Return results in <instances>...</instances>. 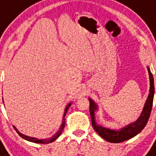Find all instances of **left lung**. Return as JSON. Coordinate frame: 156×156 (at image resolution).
I'll return each mask as SVG.
<instances>
[{
  "label": "left lung",
  "mask_w": 156,
  "mask_h": 156,
  "mask_svg": "<svg viewBox=\"0 0 156 156\" xmlns=\"http://www.w3.org/2000/svg\"><path fill=\"white\" fill-rule=\"evenodd\" d=\"M149 78H150V91L149 95L145 103L143 110L141 113L140 116L133 123L129 124L128 126H125L120 130H115V129H110L104 128L103 126H100L96 124L95 117V112L98 109L97 104H95L90 98H89L90 101V114L92 126L94 129L98 133V134L102 137L104 140L108 141L109 143H118L124 142V141L130 139L133 137L136 136L143 130L147 123L148 119L151 115V112L152 108L153 98H154V93H155V86H154V78H153L152 73L151 72L149 67H147Z\"/></svg>",
  "instance_id": "left-lung-1"
}]
</instances>
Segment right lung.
Wrapping results in <instances>:
<instances>
[{"label": "right lung", "mask_w": 156, "mask_h": 156, "mask_svg": "<svg viewBox=\"0 0 156 156\" xmlns=\"http://www.w3.org/2000/svg\"><path fill=\"white\" fill-rule=\"evenodd\" d=\"M70 105H71V103H69V104L68 105L66 106V109H65V113H64V116H63V121H62V124H61V127H60V129H59V130L57 131V132H56V133H55L53 136H52V138H48V139H38V138H36L29 137V136H27V135H25V134L21 133L20 132H19V131L17 129V128H16L15 126H13V129H15L16 132L18 133V135L20 136V137H22L23 138H24L25 140H27V141H29V142H31V143H41V144H48V143H52V142H54V141L56 140V138H58L59 136L61 135V133H62V131H63L64 127H65V124H66V119H65V116H66V113H67V112H68V109L69 108Z\"/></svg>", "instance_id": "right-lung-1"}]
</instances>
